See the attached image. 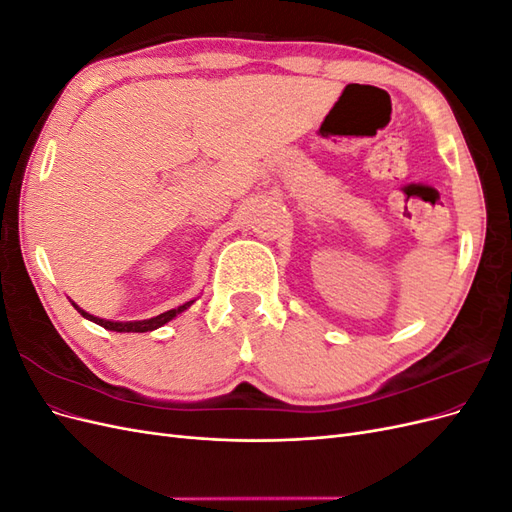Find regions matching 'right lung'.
Wrapping results in <instances>:
<instances>
[{"instance_id":"1","label":"right lung","mask_w":512,"mask_h":512,"mask_svg":"<svg viewBox=\"0 0 512 512\" xmlns=\"http://www.w3.org/2000/svg\"><path fill=\"white\" fill-rule=\"evenodd\" d=\"M194 301H196V299H194ZM194 301L183 303V305H179V307H175V309H168V312H164V314H160V316H153V318H147V320H128V322H121V320H104V318H98V316H94V314L85 312V309H81L74 301H70V303L76 307V312H79L83 318L100 324V327H104L106 331H117V333H147V331H156V329L164 327L166 322L177 318V316H179L181 312H185V309H188Z\"/></svg>"}]
</instances>
